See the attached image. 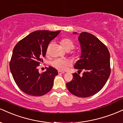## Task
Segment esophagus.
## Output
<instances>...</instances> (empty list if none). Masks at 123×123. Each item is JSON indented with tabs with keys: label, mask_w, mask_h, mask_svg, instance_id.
I'll return each mask as SVG.
<instances>
[{
	"label": "esophagus",
	"mask_w": 123,
	"mask_h": 123,
	"mask_svg": "<svg viewBox=\"0 0 123 123\" xmlns=\"http://www.w3.org/2000/svg\"><path fill=\"white\" fill-rule=\"evenodd\" d=\"M65 73H64V72H62L60 71H58V74L59 75L60 74H64Z\"/></svg>",
	"instance_id": "esophagus-1"
}]
</instances>
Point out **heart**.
<instances>
[{"label":"heart","mask_w":123,"mask_h":123,"mask_svg":"<svg viewBox=\"0 0 123 123\" xmlns=\"http://www.w3.org/2000/svg\"><path fill=\"white\" fill-rule=\"evenodd\" d=\"M60 44L63 48L65 50H71L74 49L75 45L74 44L70 39L67 38H62L60 40ZM50 45L48 46L47 50V53H48L49 48ZM51 66L55 68L57 70L60 71H64L67 68L68 66L69 65V62L66 59H56L53 60L50 63Z\"/></svg>","instance_id":"obj_1"}]
</instances>
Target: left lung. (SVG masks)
<instances>
[{
	"mask_svg": "<svg viewBox=\"0 0 123 123\" xmlns=\"http://www.w3.org/2000/svg\"><path fill=\"white\" fill-rule=\"evenodd\" d=\"M78 40L81 56L74 68L83 73L82 76L79 73L73 74V79L66 86L75 96L89 97L101 90L110 76V53L106 45L90 33L82 32Z\"/></svg>",
	"mask_w": 123,
	"mask_h": 123,
	"instance_id": "left-lung-1",
	"label": "left lung"
}]
</instances>
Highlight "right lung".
<instances>
[{"mask_svg":"<svg viewBox=\"0 0 123 123\" xmlns=\"http://www.w3.org/2000/svg\"><path fill=\"white\" fill-rule=\"evenodd\" d=\"M60 31L37 30L31 33L15 45L10 62V68L16 84L25 93L41 96L52 88L58 75L51 66L40 74L38 66L43 62L49 43Z\"/></svg>","mask_w":123,"mask_h":123,"instance_id":"add662e5","label":"right lung"}]
</instances>
